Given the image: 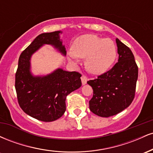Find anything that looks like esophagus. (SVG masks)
I'll use <instances>...</instances> for the list:
<instances>
[{"label":"esophagus","instance_id":"1","mask_svg":"<svg viewBox=\"0 0 153 153\" xmlns=\"http://www.w3.org/2000/svg\"><path fill=\"white\" fill-rule=\"evenodd\" d=\"M81 81H82V85H85V84L87 83V81H88L87 77H85V75H82V76H81Z\"/></svg>","mask_w":153,"mask_h":153}]
</instances>
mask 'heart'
I'll list each match as a JSON object with an SVG mask.
<instances>
[{
  "label": "heart",
  "instance_id": "b5f03b06",
  "mask_svg": "<svg viewBox=\"0 0 153 153\" xmlns=\"http://www.w3.org/2000/svg\"><path fill=\"white\" fill-rule=\"evenodd\" d=\"M114 42L94 34H84L75 41L73 51L68 52L71 62H78V58H85V66L90 73L101 75L106 73L117 58Z\"/></svg>",
  "mask_w": 153,
  "mask_h": 153
}]
</instances>
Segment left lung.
Instances as JSON below:
<instances>
[{
    "label": "left lung",
    "mask_w": 153,
    "mask_h": 153,
    "mask_svg": "<svg viewBox=\"0 0 153 153\" xmlns=\"http://www.w3.org/2000/svg\"><path fill=\"white\" fill-rule=\"evenodd\" d=\"M116 42L118 62L97 79L87 82L94 90L89 108L93 113L101 117L117 114L127 108L134 98L137 65L130 49L119 39Z\"/></svg>",
    "instance_id": "obj_1"
}]
</instances>
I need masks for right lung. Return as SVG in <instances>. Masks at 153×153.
Returning a JSON list of instances; mask_svg holds the SVG:
<instances>
[{
    "mask_svg": "<svg viewBox=\"0 0 153 153\" xmlns=\"http://www.w3.org/2000/svg\"><path fill=\"white\" fill-rule=\"evenodd\" d=\"M62 31L43 33L34 39L22 52L16 73L15 88L22 109L26 114L42 122L60 118L66 110V96L81 86V75L57 68L45 75H34L31 71L33 54L43 45H49L63 56L66 50L60 39Z\"/></svg>",
    "mask_w": 153,
    "mask_h": 153,
    "instance_id": "right-lung-1",
    "label": "right lung"
}]
</instances>
